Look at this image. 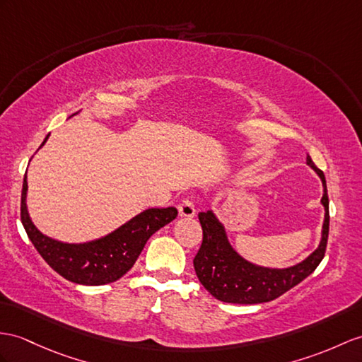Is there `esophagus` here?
I'll return each mask as SVG.
<instances>
[{
  "label": "esophagus",
  "mask_w": 362,
  "mask_h": 362,
  "mask_svg": "<svg viewBox=\"0 0 362 362\" xmlns=\"http://www.w3.org/2000/svg\"><path fill=\"white\" fill-rule=\"evenodd\" d=\"M178 214L182 218H193L195 216V206H193V201L190 198H184L181 204L178 206Z\"/></svg>",
  "instance_id": "obj_1"
}]
</instances>
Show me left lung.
<instances>
[{
    "mask_svg": "<svg viewBox=\"0 0 362 362\" xmlns=\"http://www.w3.org/2000/svg\"><path fill=\"white\" fill-rule=\"evenodd\" d=\"M307 164L318 173L322 181L324 195L321 204L324 206V224L321 243L312 255L287 269L261 267L244 259L227 240L224 226L219 223L211 210L201 211L198 215L202 227V244L193 259L199 283L207 292L223 303L232 304H261L276 299L287 290L298 286L313 270L320 266L324 258L329 238V195L327 184L322 170L315 165L312 158L307 155Z\"/></svg>",
    "mask_w": 362,
    "mask_h": 362,
    "instance_id": "8db88e82",
    "label": "left lung"
}]
</instances>
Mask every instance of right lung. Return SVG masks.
Returning a JSON list of instances; mask_svg holds the SVG:
<instances>
[{"mask_svg":"<svg viewBox=\"0 0 362 362\" xmlns=\"http://www.w3.org/2000/svg\"><path fill=\"white\" fill-rule=\"evenodd\" d=\"M49 138L42 141L44 146ZM28 173L24 175L21 192V223L35 249L61 276L75 284L104 286L119 279L134 267L148 238L169 224L178 215L175 207L147 209L100 240L69 244L42 235L29 216Z\"/></svg>","mask_w":362,"mask_h":362,"instance_id":"obj_1","label":"right lung"}]
</instances>
